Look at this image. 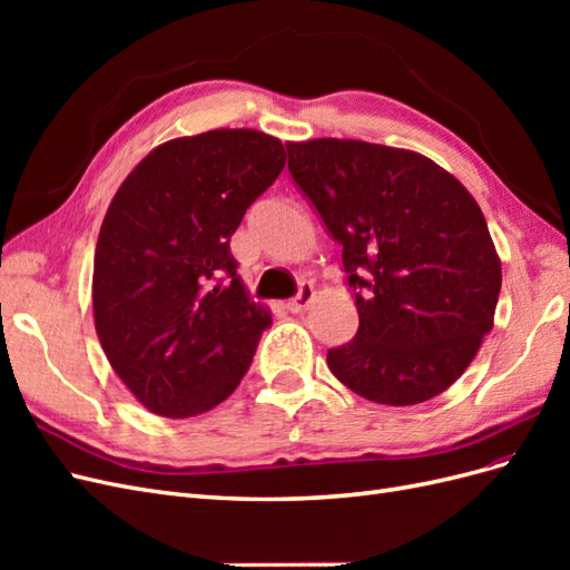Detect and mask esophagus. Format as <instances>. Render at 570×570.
<instances>
[{
	"mask_svg": "<svg viewBox=\"0 0 570 570\" xmlns=\"http://www.w3.org/2000/svg\"><path fill=\"white\" fill-rule=\"evenodd\" d=\"M314 295H316V289L312 287V285H302L299 287V292H297V297H292L289 302H287V312H292V314H302V312H306V306L312 304V299H314Z\"/></svg>",
	"mask_w": 570,
	"mask_h": 570,
	"instance_id": "esophagus-1",
	"label": "esophagus"
}]
</instances>
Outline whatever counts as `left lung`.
<instances>
[{
    "label": "left lung",
    "mask_w": 570,
    "mask_h": 570,
    "mask_svg": "<svg viewBox=\"0 0 570 570\" xmlns=\"http://www.w3.org/2000/svg\"><path fill=\"white\" fill-rule=\"evenodd\" d=\"M287 168L342 245L358 331L327 368L364 400H433L492 331L502 262L478 202L419 151L337 140L285 142Z\"/></svg>",
    "instance_id": "8db88e82"
}]
</instances>
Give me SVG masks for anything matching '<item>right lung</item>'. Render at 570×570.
<instances>
[{"instance_id": "right-lung-1", "label": "right lung", "mask_w": 570, "mask_h": 570, "mask_svg": "<svg viewBox=\"0 0 570 570\" xmlns=\"http://www.w3.org/2000/svg\"><path fill=\"white\" fill-rule=\"evenodd\" d=\"M283 166L278 137L218 128L154 147L116 189L95 249V327L157 416L209 411L247 373L271 312L237 275L230 237Z\"/></svg>"}]
</instances>
